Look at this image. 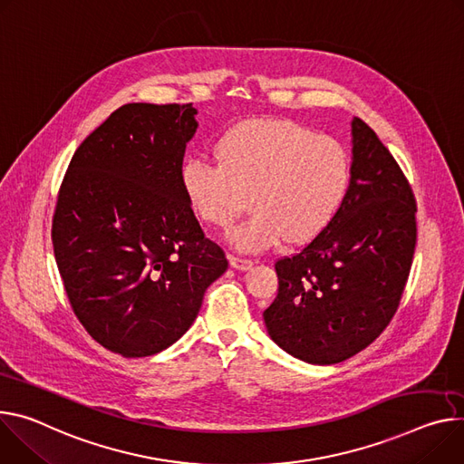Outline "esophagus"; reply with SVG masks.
Segmentation results:
<instances>
[{
	"instance_id": "obj_1",
	"label": "esophagus",
	"mask_w": 464,
	"mask_h": 464,
	"mask_svg": "<svg viewBox=\"0 0 464 464\" xmlns=\"http://www.w3.org/2000/svg\"><path fill=\"white\" fill-rule=\"evenodd\" d=\"M229 265L237 270H249L254 266V261L247 259V257H238V256H229Z\"/></svg>"
}]
</instances>
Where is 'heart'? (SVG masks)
Segmentation results:
<instances>
[{
	"label": "heart",
	"instance_id": "1",
	"mask_svg": "<svg viewBox=\"0 0 464 464\" xmlns=\"http://www.w3.org/2000/svg\"><path fill=\"white\" fill-rule=\"evenodd\" d=\"M217 160L192 157L181 170L183 194L208 226H229L247 203L254 207L231 231L237 247L257 251L279 238L298 246L320 235L341 208L352 181L343 142L292 120H246L215 148Z\"/></svg>",
	"mask_w": 464,
	"mask_h": 464
}]
</instances>
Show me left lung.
<instances>
[{"label":"left lung","mask_w":464,"mask_h":464,"mask_svg":"<svg viewBox=\"0 0 464 464\" xmlns=\"http://www.w3.org/2000/svg\"><path fill=\"white\" fill-rule=\"evenodd\" d=\"M348 194L327 227L277 259V296L263 313L272 341L311 364L370 346L396 314L416 247V199L391 151L352 121Z\"/></svg>","instance_id":"obj_1"}]
</instances>
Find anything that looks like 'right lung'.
Returning a JSON list of instances; mask_svg holds the SVG:
<instances>
[{"mask_svg": "<svg viewBox=\"0 0 464 464\" xmlns=\"http://www.w3.org/2000/svg\"><path fill=\"white\" fill-rule=\"evenodd\" d=\"M192 103H128L75 150L52 240L68 302L89 334L123 357L155 355L187 333L227 270L183 187Z\"/></svg>", "mask_w": 464, "mask_h": 464, "instance_id": "1", "label": "right lung"}]
</instances>
